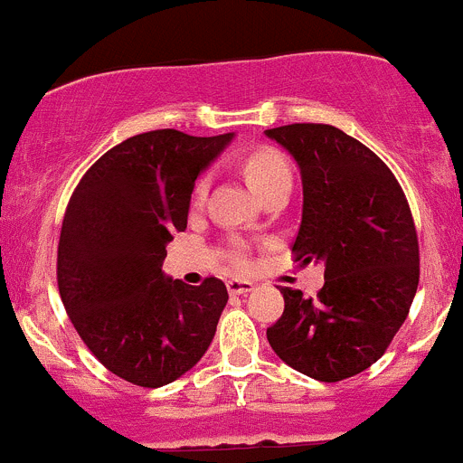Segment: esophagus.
<instances>
[{"label":"esophagus","instance_id":"obj_1","mask_svg":"<svg viewBox=\"0 0 463 463\" xmlns=\"http://www.w3.org/2000/svg\"><path fill=\"white\" fill-rule=\"evenodd\" d=\"M227 290H230V295H247V292L254 290V283L247 281V279H230Z\"/></svg>","mask_w":463,"mask_h":463}]
</instances>
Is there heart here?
<instances>
[{
	"mask_svg": "<svg viewBox=\"0 0 463 463\" xmlns=\"http://www.w3.org/2000/svg\"><path fill=\"white\" fill-rule=\"evenodd\" d=\"M242 171H245V177H247V182H250V186L259 195H263L265 191H269L272 186L281 184V182L292 180L290 166H288L286 159L269 148L254 150L251 155H247L245 164H242ZM207 186H209V180L207 177H203V180L195 184V194H194L195 200L204 198V194H207ZM238 260H242V256H238Z\"/></svg>",
	"mask_w": 463,
	"mask_h": 463,
	"instance_id": "b5f03b06",
	"label": "heart"
}]
</instances>
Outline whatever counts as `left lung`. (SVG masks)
<instances>
[{
	"instance_id": "8db88e82",
	"label": "left lung",
	"mask_w": 463,
	"mask_h": 463,
	"mask_svg": "<svg viewBox=\"0 0 463 463\" xmlns=\"http://www.w3.org/2000/svg\"><path fill=\"white\" fill-rule=\"evenodd\" d=\"M297 162L304 184L292 251L324 265L308 299L281 288L268 328L274 354L304 376L337 383L372 367L405 322L419 286V241L396 177L367 146L322 123L265 130Z\"/></svg>"
}]
</instances>
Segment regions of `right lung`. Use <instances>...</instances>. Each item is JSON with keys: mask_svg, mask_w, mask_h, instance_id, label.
I'll list each match as a JSON object with an SVG mask.
<instances>
[{"mask_svg": "<svg viewBox=\"0 0 463 463\" xmlns=\"http://www.w3.org/2000/svg\"><path fill=\"white\" fill-rule=\"evenodd\" d=\"M233 132L135 135L82 175L62 221L58 290L71 324L103 367L139 387L184 376L207 354L227 288L162 272L173 233L186 230L191 191Z\"/></svg>", "mask_w": 463, "mask_h": 463, "instance_id": "right-lung-1", "label": "right lung"}]
</instances>
